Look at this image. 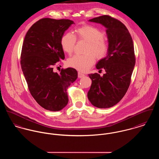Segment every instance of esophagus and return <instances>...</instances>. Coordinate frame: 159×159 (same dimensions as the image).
<instances>
[{"label":"esophagus","mask_w":159,"mask_h":159,"mask_svg":"<svg viewBox=\"0 0 159 159\" xmlns=\"http://www.w3.org/2000/svg\"><path fill=\"white\" fill-rule=\"evenodd\" d=\"M85 75H84V74H83L81 72H78V78H83V77H84Z\"/></svg>","instance_id":"esophagus-1"}]
</instances>
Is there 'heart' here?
<instances>
[{
	"mask_svg": "<svg viewBox=\"0 0 159 159\" xmlns=\"http://www.w3.org/2000/svg\"><path fill=\"white\" fill-rule=\"evenodd\" d=\"M76 36L80 40L88 43L86 55H76L67 60V65L78 71H87L95 62L96 57L104 58L109 50V44L104 38V33L100 29L90 25H85L75 30ZM76 38L71 33L65 34L61 39L62 50L71 55L74 50Z\"/></svg>",
	"mask_w": 159,
	"mask_h": 159,
	"instance_id": "1",
	"label": "heart"
}]
</instances>
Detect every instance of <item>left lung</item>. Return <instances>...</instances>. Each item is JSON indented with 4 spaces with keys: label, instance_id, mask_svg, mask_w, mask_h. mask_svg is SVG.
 I'll use <instances>...</instances> for the list:
<instances>
[{
    "label": "left lung",
    "instance_id": "obj_1",
    "mask_svg": "<svg viewBox=\"0 0 159 159\" xmlns=\"http://www.w3.org/2000/svg\"><path fill=\"white\" fill-rule=\"evenodd\" d=\"M89 21L101 24L106 28L109 50L107 56L97 63L96 67L106 73L89 74L92 84L87 97L98 108H109L120 101L126 94L135 64L133 41L126 26L120 20L103 15Z\"/></svg>",
    "mask_w": 159,
    "mask_h": 159
}]
</instances>
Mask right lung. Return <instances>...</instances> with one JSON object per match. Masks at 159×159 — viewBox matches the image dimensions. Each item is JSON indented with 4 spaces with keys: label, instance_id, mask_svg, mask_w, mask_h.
I'll return each mask as SVG.
<instances>
[{
    "label": "right lung",
    "instance_id": "obj_1",
    "mask_svg": "<svg viewBox=\"0 0 159 159\" xmlns=\"http://www.w3.org/2000/svg\"><path fill=\"white\" fill-rule=\"evenodd\" d=\"M74 24L69 19L43 18L27 31L22 45L20 64L30 92L45 109L59 111L67 104V92L78 77L73 68L53 72V66L65 58L61 39Z\"/></svg>",
    "mask_w": 159,
    "mask_h": 159
}]
</instances>
